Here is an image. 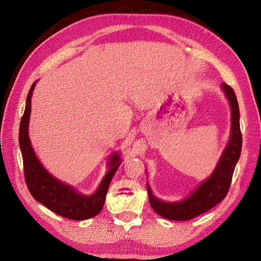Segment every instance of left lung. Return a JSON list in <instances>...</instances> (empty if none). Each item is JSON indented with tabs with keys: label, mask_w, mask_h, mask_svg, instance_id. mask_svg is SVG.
I'll return each instance as SVG.
<instances>
[{
	"label": "left lung",
	"mask_w": 261,
	"mask_h": 261,
	"mask_svg": "<svg viewBox=\"0 0 261 261\" xmlns=\"http://www.w3.org/2000/svg\"><path fill=\"white\" fill-rule=\"evenodd\" d=\"M222 90L231 107V135L228 145L221 156L218 165L208 178L203 181L187 198L180 202L167 203L158 199L147 184L149 203L154 212L165 219L187 221L196 218L214 207L226 196L231 185L232 176L238 160L240 158L242 136L240 131L239 104L234 91L222 83Z\"/></svg>",
	"instance_id": "left-lung-1"
}]
</instances>
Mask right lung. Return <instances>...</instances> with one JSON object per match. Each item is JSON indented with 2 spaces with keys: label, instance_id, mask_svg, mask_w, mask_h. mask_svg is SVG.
<instances>
[{
  "label": "right lung",
  "instance_id": "right-lung-1",
  "mask_svg": "<svg viewBox=\"0 0 261 261\" xmlns=\"http://www.w3.org/2000/svg\"><path fill=\"white\" fill-rule=\"evenodd\" d=\"M36 82L33 83L27 96L25 110L22 115L19 130V145L23 159V171L28 190L36 201L45 205L54 213L70 220H87L97 215L104 206L105 197L115 171L121 165L119 153L111 154L109 159V170L104 176L96 192L92 195H82L74 187L49 174L39 162L28 136V126L31 113V97Z\"/></svg>",
  "mask_w": 261,
  "mask_h": 261
}]
</instances>
